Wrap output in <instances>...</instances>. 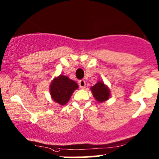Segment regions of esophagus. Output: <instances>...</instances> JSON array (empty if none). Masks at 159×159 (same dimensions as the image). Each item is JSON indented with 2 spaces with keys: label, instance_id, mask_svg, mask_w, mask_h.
<instances>
[{
  "label": "esophagus",
  "instance_id": "obj_1",
  "mask_svg": "<svg viewBox=\"0 0 159 159\" xmlns=\"http://www.w3.org/2000/svg\"><path fill=\"white\" fill-rule=\"evenodd\" d=\"M78 84H79L80 88H84L85 85H86V82H85L84 80H80V81H78Z\"/></svg>",
  "mask_w": 159,
  "mask_h": 159
}]
</instances>
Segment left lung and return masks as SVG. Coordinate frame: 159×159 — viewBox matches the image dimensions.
Segmentation results:
<instances>
[{
	"label": "left lung",
	"mask_w": 159,
	"mask_h": 159,
	"mask_svg": "<svg viewBox=\"0 0 159 159\" xmlns=\"http://www.w3.org/2000/svg\"><path fill=\"white\" fill-rule=\"evenodd\" d=\"M92 93L94 97L98 102H103L107 100L110 96V91L109 88L102 81H99L91 88Z\"/></svg>",
	"instance_id": "8db88e82"
}]
</instances>
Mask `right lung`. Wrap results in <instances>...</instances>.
<instances>
[{
	"label": "right lung",
	"mask_w": 159,
	"mask_h": 159,
	"mask_svg": "<svg viewBox=\"0 0 159 159\" xmlns=\"http://www.w3.org/2000/svg\"><path fill=\"white\" fill-rule=\"evenodd\" d=\"M78 88V85L75 81L61 75L50 84V94L55 102L63 106L67 103L71 94Z\"/></svg>",
	"instance_id": "1"
}]
</instances>
